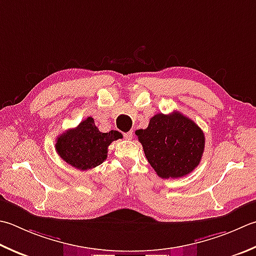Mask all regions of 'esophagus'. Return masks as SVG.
I'll use <instances>...</instances> for the list:
<instances>
[{"label":"esophagus","instance_id":"1","mask_svg":"<svg viewBox=\"0 0 256 256\" xmlns=\"http://www.w3.org/2000/svg\"><path fill=\"white\" fill-rule=\"evenodd\" d=\"M124 138H126V140H132V138H133V132L130 131V132L124 133Z\"/></svg>","mask_w":256,"mask_h":256}]
</instances>
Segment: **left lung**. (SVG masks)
Instances as JSON below:
<instances>
[{"label": "left lung", "instance_id": "left-lung-1", "mask_svg": "<svg viewBox=\"0 0 256 256\" xmlns=\"http://www.w3.org/2000/svg\"><path fill=\"white\" fill-rule=\"evenodd\" d=\"M145 156L160 178H178L191 173L201 161L205 138L191 118L175 111L158 113L145 130H138Z\"/></svg>", "mask_w": 256, "mask_h": 256}]
</instances>
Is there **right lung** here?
Here are the masks:
<instances>
[{
	"label": "right lung",
	"instance_id": "add662e5",
	"mask_svg": "<svg viewBox=\"0 0 256 256\" xmlns=\"http://www.w3.org/2000/svg\"><path fill=\"white\" fill-rule=\"evenodd\" d=\"M121 138L118 131L100 132L94 120L88 118L76 128L58 135L55 150L71 166L86 171L102 164L108 158V145Z\"/></svg>",
	"mask_w": 256,
	"mask_h": 256
}]
</instances>
